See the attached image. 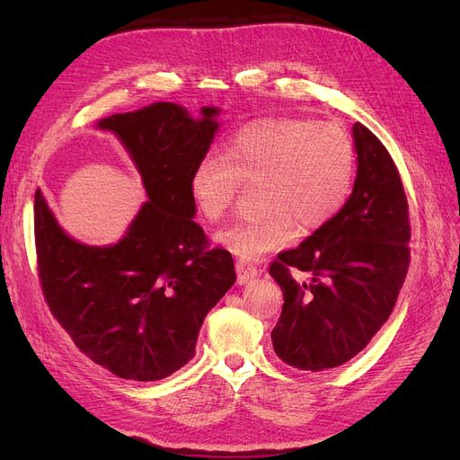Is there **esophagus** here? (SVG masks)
<instances>
[{
    "mask_svg": "<svg viewBox=\"0 0 460 460\" xmlns=\"http://www.w3.org/2000/svg\"><path fill=\"white\" fill-rule=\"evenodd\" d=\"M235 274H238V282L245 284L249 280H253V278L259 274V270L253 262H249L245 259H238L235 261Z\"/></svg>",
    "mask_w": 460,
    "mask_h": 460,
    "instance_id": "obj_1",
    "label": "esophagus"
}]
</instances>
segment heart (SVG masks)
<instances>
[{"label":"heart","mask_w":460,"mask_h":460,"mask_svg":"<svg viewBox=\"0 0 460 460\" xmlns=\"http://www.w3.org/2000/svg\"><path fill=\"white\" fill-rule=\"evenodd\" d=\"M357 151L351 134L332 120L270 117L245 124L225 155L207 153L191 172V196L211 222L232 213L242 184H255L262 213L217 234L242 259L294 243L326 226L351 196Z\"/></svg>","instance_id":"obj_1"}]
</instances>
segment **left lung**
<instances>
[{
    "label": "left lung",
    "instance_id": "1",
    "mask_svg": "<svg viewBox=\"0 0 460 460\" xmlns=\"http://www.w3.org/2000/svg\"><path fill=\"white\" fill-rule=\"evenodd\" d=\"M353 136L358 164L345 207L269 267L284 294L274 351L299 370L336 368L363 351L392 314L409 270V203L397 166L365 124L355 122ZM291 270L310 280L297 283Z\"/></svg>",
    "mask_w": 460,
    "mask_h": 460
}]
</instances>
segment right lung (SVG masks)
<instances>
[{
    "instance_id": "right-lung-1",
    "label": "right lung",
    "mask_w": 460,
    "mask_h": 460,
    "mask_svg": "<svg viewBox=\"0 0 460 460\" xmlns=\"http://www.w3.org/2000/svg\"><path fill=\"white\" fill-rule=\"evenodd\" d=\"M217 109L193 120L174 103L111 115L140 169L146 205L111 247L82 245L34 196L38 278L53 318L78 349L119 378L163 380L196 355L205 314L235 282L232 255L191 217V172L213 142Z\"/></svg>"
}]
</instances>
